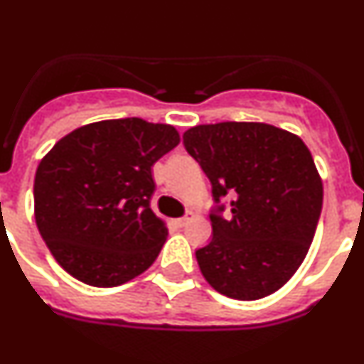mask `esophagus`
<instances>
[{"label":"esophagus","instance_id":"esophagus-1","mask_svg":"<svg viewBox=\"0 0 364 364\" xmlns=\"http://www.w3.org/2000/svg\"><path fill=\"white\" fill-rule=\"evenodd\" d=\"M190 220H192V217L186 215V217H181V219H174V224L178 226V228H183V226H186Z\"/></svg>","mask_w":364,"mask_h":364}]
</instances>
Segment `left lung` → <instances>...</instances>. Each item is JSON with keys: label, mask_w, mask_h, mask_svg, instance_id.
Instances as JSON below:
<instances>
[{"label": "left lung", "mask_w": 364, "mask_h": 364, "mask_svg": "<svg viewBox=\"0 0 364 364\" xmlns=\"http://www.w3.org/2000/svg\"><path fill=\"white\" fill-rule=\"evenodd\" d=\"M183 144L212 181L215 201L232 192V215L212 219L196 251L217 293L260 300L293 278L307 257L323 205V183L298 134L262 122L190 127Z\"/></svg>", "instance_id": "obj_1"}]
</instances>
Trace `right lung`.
<instances>
[{"instance_id":"1","label":"right lung","mask_w":364,"mask_h":364,"mask_svg":"<svg viewBox=\"0 0 364 364\" xmlns=\"http://www.w3.org/2000/svg\"><path fill=\"white\" fill-rule=\"evenodd\" d=\"M179 141L174 125L117 118L75 129L41 159L33 215L66 273L117 287L154 264L168 230L149 203L152 166Z\"/></svg>"}]
</instances>
